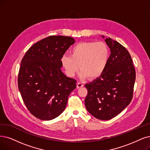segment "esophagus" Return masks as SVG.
Masks as SVG:
<instances>
[{
  "label": "esophagus",
  "instance_id": "1",
  "mask_svg": "<svg viewBox=\"0 0 150 150\" xmlns=\"http://www.w3.org/2000/svg\"><path fill=\"white\" fill-rule=\"evenodd\" d=\"M83 86V84L82 82H77V88H81V87H82Z\"/></svg>",
  "mask_w": 150,
  "mask_h": 150
}]
</instances>
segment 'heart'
Listing matches in <instances>:
<instances>
[{
    "label": "heart",
    "instance_id": "obj_1",
    "mask_svg": "<svg viewBox=\"0 0 150 150\" xmlns=\"http://www.w3.org/2000/svg\"><path fill=\"white\" fill-rule=\"evenodd\" d=\"M109 55V49L105 43L88 42L73 46L70 55H63L61 62L68 76H74L80 67L82 77L94 79L104 71Z\"/></svg>",
    "mask_w": 150,
    "mask_h": 150
}]
</instances>
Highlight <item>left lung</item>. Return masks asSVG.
<instances>
[{"label":"left lung","mask_w":150,"mask_h":150,"mask_svg":"<svg viewBox=\"0 0 150 150\" xmlns=\"http://www.w3.org/2000/svg\"><path fill=\"white\" fill-rule=\"evenodd\" d=\"M105 40L110 47L111 54L101 74L85 85L88 91L85 105L87 111L95 117L110 120L130 103L136 74L127 50L110 38Z\"/></svg>","instance_id":"left-lung-1"}]
</instances>
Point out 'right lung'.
Instances as JSON below:
<instances>
[{
	"label": "right lung",
	"mask_w": 150,
	"mask_h": 150,
	"mask_svg": "<svg viewBox=\"0 0 150 150\" xmlns=\"http://www.w3.org/2000/svg\"><path fill=\"white\" fill-rule=\"evenodd\" d=\"M75 40L50 35L34 44L23 57L18 86L23 100L32 115L49 121L64 110L76 81L62 71L61 58Z\"/></svg>",
	"instance_id": "1"
}]
</instances>
